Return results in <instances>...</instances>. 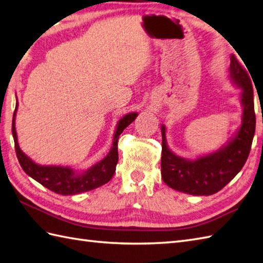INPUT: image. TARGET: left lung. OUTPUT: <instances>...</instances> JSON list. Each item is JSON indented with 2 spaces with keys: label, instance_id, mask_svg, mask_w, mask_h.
Here are the masks:
<instances>
[{
  "label": "left lung",
  "instance_id": "8db88e82",
  "mask_svg": "<svg viewBox=\"0 0 263 263\" xmlns=\"http://www.w3.org/2000/svg\"><path fill=\"white\" fill-rule=\"evenodd\" d=\"M230 79L242 90V123L228 141L215 152L195 159L183 158L168 148L166 126L161 125V177L170 187L192 195H211L227 185L247 161L255 132L253 88L248 72L231 57Z\"/></svg>",
  "mask_w": 263,
  "mask_h": 263
}]
</instances>
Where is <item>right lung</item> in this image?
<instances>
[{"label":"right lung","instance_id":"obj_1","mask_svg":"<svg viewBox=\"0 0 263 263\" xmlns=\"http://www.w3.org/2000/svg\"><path fill=\"white\" fill-rule=\"evenodd\" d=\"M16 109H18V99H16L15 110L13 113L12 135L16 157H18L20 166L27 175L32 177L38 183H41L43 186L62 195H74L80 194L82 192L91 191V190L102 186L111 180L116 170L117 160H119L117 141H119V138L121 133L124 131V128L130 125L138 116V113H136V111L123 116L117 122L116 130L114 132L113 143H111L113 146H111L109 153L106 155V157L92 165L87 171L78 172L68 166L64 167L36 164L35 161H32L22 152L19 147L18 136H16L15 131Z\"/></svg>","mask_w":263,"mask_h":263}]
</instances>
